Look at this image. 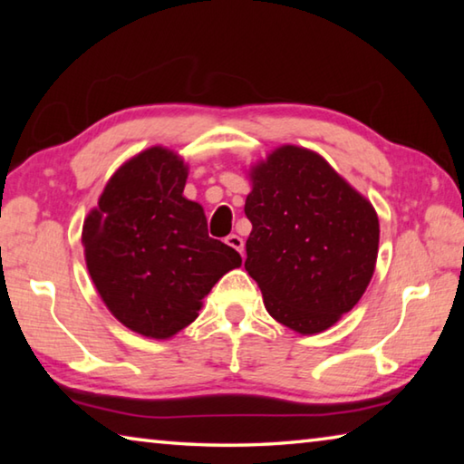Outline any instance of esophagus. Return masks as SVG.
I'll use <instances>...</instances> for the list:
<instances>
[{"instance_id": "esophagus-1", "label": "esophagus", "mask_w": 464, "mask_h": 464, "mask_svg": "<svg viewBox=\"0 0 464 464\" xmlns=\"http://www.w3.org/2000/svg\"><path fill=\"white\" fill-rule=\"evenodd\" d=\"M225 243H227V246H229V247H233V249H237V251H239V254H243V247H246V243H243V239L239 237V235H235V233H231V235H229V237H227V239H225Z\"/></svg>"}]
</instances>
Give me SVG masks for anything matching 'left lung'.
Returning <instances> with one entry per match:
<instances>
[{"label": "left lung", "mask_w": 464, "mask_h": 464, "mask_svg": "<svg viewBox=\"0 0 464 464\" xmlns=\"http://www.w3.org/2000/svg\"><path fill=\"white\" fill-rule=\"evenodd\" d=\"M246 270L266 311L293 332H325L374 274L379 215L319 153L280 145L247 171Z\"/></svg>", "instance_id": "left-lung-1"}]
</instances>
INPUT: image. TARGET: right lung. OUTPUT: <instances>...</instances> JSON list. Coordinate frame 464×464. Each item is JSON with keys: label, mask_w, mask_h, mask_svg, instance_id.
Returning <instances> with one entry per match:
<instances>
[{"label": "right lung", "mask_w": 464, "mask_h": 464, "mask_svg": "<svg viewBox=\"0 0 464 464\" xmlns=\"http://www.w3.org/2000/svg\"><path fill=\"white\" fill-rule=\"evenodd\" d=\"M188 163L155 145L114 171L83 221L85 266L108 311L130 332L169 340L198 317L204 296L241 256L208 237L188 200Z\"/></svg>", "instance_id": "right-lung-1"}]
</instances>
